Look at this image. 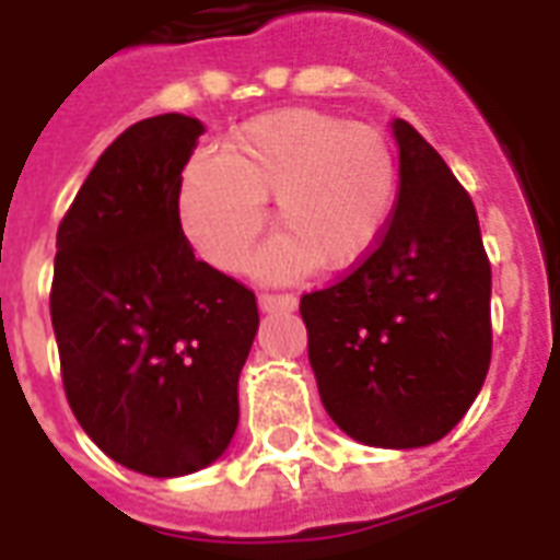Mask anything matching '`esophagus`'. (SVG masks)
<instances>
[{
    "label": "esophagus",
    "mask_w": 560,
    "mask_h": 560,
    "mask_svg": "<svg viewBox=\"0 0 560 560\" xmlns=\"http://www.w3.org/2000/svg\"><path fill=\"white\" fill-rule=\"evenodd\" d=\"M257 305L264 312H293L296 308V296L293 293H260Z\"/></svg>",
    "instance_id": "34e87169"
}]
</instances>
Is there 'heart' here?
Returning a JSON list of instances; mask_svg holds the SVG:
<instances>
[{
  "label": "heart",
  "mask_w": 560,
  "mask_h": 560,
  "mask_svg": "<svg viewBox=\"0 0 560 560\" xmlns=\"http://www.w3.org/2000/svg\"><path fill=\"white\" fill-rule=\"evenodd\" d=\"M272 197L279 236L255 257L264 279H293L317 264L341 272L375 255L399 203L396 149L372 126L291 107L236 128L221 155L183 173L179 209L209 264L236 269L264 228Z\"/></svg>",
  "instance_id": "heart-1"
}]
</instances>
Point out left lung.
I'll return each mask as SVG.
<instances>
[{"instance_id": "obj_1", "label": "left lung", "mask_w": 560, "mask_h": 560, "mask_svg": "<svg viewBox=\"0 0 560 560\" xmlns=\"http://www.w3.org/2000/svg\"><path fill=\"white\" fill-rule=\"evenodd\" d=\"M399 203L375 255L303 293L308 363L327 413L369 446L441 441L492 360V267L474 200L405 119Z\"/></svg>"}]
</instances>
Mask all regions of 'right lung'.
<instances>
[{"label":"right lung","instance_id":"1","mask_svg":"<svg viewBox=\"0 0 560 560\" xmlns=\"http://www.w3.org/2000/svg\"><path fill=\"white\" fill-rule=\"evenodd\" d=\"M203 126L135 122L104 149L56 233L50 320L68 405L107 456L183 477L228 450L257 332L243 281L197 260L179 221Z\"/></svg>","mask_w":560,"mask_h":560}]
</instances>
